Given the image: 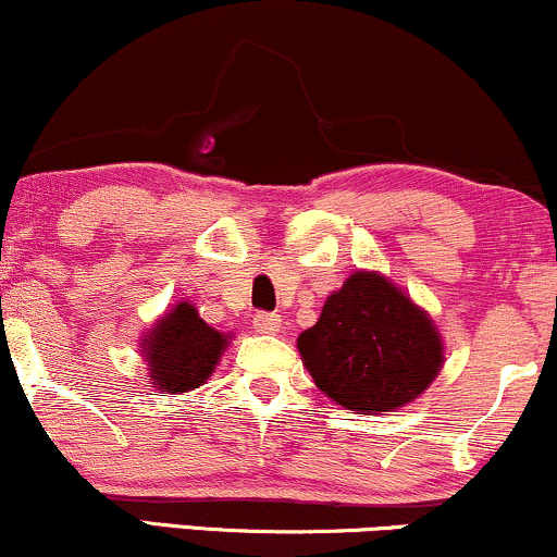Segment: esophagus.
Returning <instances> with one entry per match:
<instances>
[{"label": "esophagus", "instance_id": "34e87169", "mask_svg": "<svg viewBox=\"0 0 557 557\" xmlns=\"http://www.w3.org/2000/svg\"><path fill=\"white\" fill-rule=\"evenodd\" d=\"M252 325H255V331H260V333H278L281 318L276 315V312H258V315L252 318Z\"/></svg>", "mask_w": 557, "mask_h": 557}]
</instances>
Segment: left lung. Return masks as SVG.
Masks as SVG:
<instances>
[{
  "instance_id": "8db88e82",
  "label": "left lung",
  "mask_w": 557,
  "mask_h": 557,
  "mask_svg": "<svg viewBox=\"0 0 557 557\" xmlns=\"http://www.w3.org/2000/svg\"><path fill=\"white\" fill-rule=\"evenodd\" d=\"M297 349L318 388L357 414L414 401L446 362L433 318L375 271L351 273Z\"/></svg>"
}]
</instances>
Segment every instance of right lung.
Returning a JSON list of instances; mask_svg holds the SVG:
<instances>
[{
    "label": "right lung",
    "mask_w": 557,
    "mask_h": 557,
    "mask_svg": "<svg viewBox=\"0 0 557 557\" xmlns=\"http://www.w3.org/2000/svg\"><path fill=\"white\" fill-rule=\"evenodd\" d=\"M226 333L211 329L195 305L180 302L153 323L140 338L143 357L150 370V388L166 394H187L211 377L228 346Z\"/></svg>",
    "instance_id": "right-lung-1"
}]
</instances>
